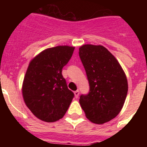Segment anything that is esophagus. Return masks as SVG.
Masks as SVG:
<instances>
[{"label":"esophagus","instance_id":"obj_1","mask_svg":"<svg viewBox=\"0 0 147 147\" xmlns=\"http://www.w3.org/2000/svg\"><path fill=\"white\" fill-rule=\"evenodd\" d=\"M74 94H75V97L77 98L78 97V95H79V91H78V90H77V91H76V92H74Z\"/></svg>","mask_w":147,"mask_h":147}]
</instances>
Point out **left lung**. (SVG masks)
<instances>
[{"mask_svg": "<svg viewBox=\"0 0 147 147\" xmlns=\"http://www.w3.org/2000/svg\"><path fill=\"white\" fill-rule=\"evenodd\" d=\"M79 57L90 90L79 99L85 116L94 123L108 122L122 109L127 94V79L116 58L103 46L83 45Z\"/></svg>", "mask_w": 147, "mask_h": 147, "instance_id": "8db88e82", "label": "left lung"}]
</instances>
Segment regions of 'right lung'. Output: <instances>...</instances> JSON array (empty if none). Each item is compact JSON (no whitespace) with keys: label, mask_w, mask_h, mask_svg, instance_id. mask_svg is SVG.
I'll return each instance as SVG.
<instances>
[{"label":"right lung","mask_w":147,"mask_h":147,"mask_svg":"<svg viewBox=\"0 0 147 147\" xmlns=\"http://www.w3.org/2000/svg\"><path fill=\"white\" fill-rule=\"evenodd\" d=\"M74 49L69 46L49 48L29 64L22 93L27 107L41 121L55 122L62 118L74 98L62 74Z\"/></svg>","instance_id":"obj_1"}]
</instances>
